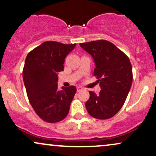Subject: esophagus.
I'll list each match as a JSON object with an SVG mask.
<instances>
[{"mask_svg": "<svg viewBox=\"0 0 156 156\" xmlns=\"http://www.w3.org/2000/svg\"><path fill=\"white\" fill-rule=\"evenodd\" d=\"M82 89H83V87L81 86H77V91H80Z\"/></svg>", "mask_w": 156, "mask_h": 156, "instance_id": "34e87169", "label": "esophagus"}]
</instances>
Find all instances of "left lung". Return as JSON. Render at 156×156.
I'll list each match as a JSON object with an SVG mask.
<instances>
[{
  "label": "left lung",
  "instance_id": "8db88e82",
  "mask_svg": "<svg viewBox=\"0 0 156 156\" xmlns=\"http://www.w3.org/2000/svg\"><path fill=\"white\" fill-rule=\"evenodd\" d=\"M80 46L93 57L94 76L101 87L97 94L89 91L90 97L85 105L86 110L95 119H108L121 110L132 86L130 60L115 45L105 40L83 43Z\"/></svg>",
  "mask_w": 156,
  "mask_h": 156
}]
</instances>
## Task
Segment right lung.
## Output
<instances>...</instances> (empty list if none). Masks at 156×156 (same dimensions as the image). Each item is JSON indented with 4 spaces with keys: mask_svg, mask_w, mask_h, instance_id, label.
<instances>
[{
    "mask_svg": "<svg viewBox=\"0 0 156 156\" xmlns=\"http://www.w3.org/2000/svg\"><path fill=\"white\" fill-rule=\"evenodd\" d=\"M76 44L46 41L29 52L22 72L27 97L41 119L57 123L66 118L76 92L70 86L58 89V73L64 70L66 56Z\"/></svg>",
    "mask_w": 156,
    "mask_h": 156,
    "instance_id": "obj_1",
    "label": "right lung"
}]
</instances>
